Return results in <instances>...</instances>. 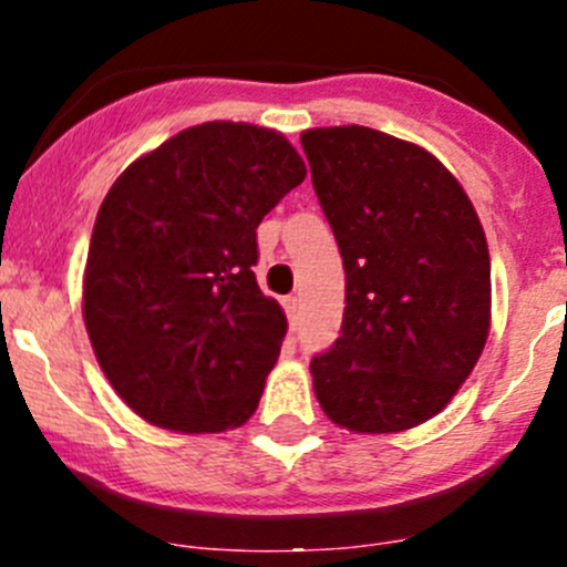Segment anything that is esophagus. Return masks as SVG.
I'll return each mask as SVG.
<instances>
[{
    "instance_id": "obj_1",
    "label": "esophagus",
    "mask_w": 567,
    "mask_h": 567,
    "mask_svg": "<svg viewBox=\"0 0 567 567\" xmlns=\"http://www.w3.org/2000/svg\"><path fill=\"white\" fill-rule=\"evenodd\" d=\"M299 307H301L299 296H288V299H285V310H288L290 326H296V320H299Z\"/></svg>"
}]
</instances>
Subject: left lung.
Returning <instances> with one entry per match:
<instances>
[{
	"mask_svg": "<svg viewBox=\"0 0 567 567\" xmlns=\"http://www.w3.org/2000/svg\"><path fill=\"white\" fill-rule=\"evenodd\" d=\"M301 147L346 268L340 337L310 364L318 403L348 431H409L453 400L488 340L483 225L411 142L337 125L305 131Z\"/></svg>",
	"mask_w": 567,
	"mask_h": 567,
	"instance_id": "left-lung-1",
	"label": "left lung"
}]
</instances>
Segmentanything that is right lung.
Listing matches in <instances>:
<instances>
[{
    "label": "right lung",
    "instance_id": "right-lung-1",
    "mask_svg": "<svg viewBox=\"0 0 567 567\" xmlns=\"http://www.w3.org/2000/svg\"><path fill=\"white\" fill-rule=\"evenodd\" d=\"M277 131L203 123L109 188L84 268V326L114 392L158 427L255 414L288 320L257 288V225L305 181Z\"/></svg>",
    "mask_w": 567,
    "mask_h": 567
}]
</instances>
